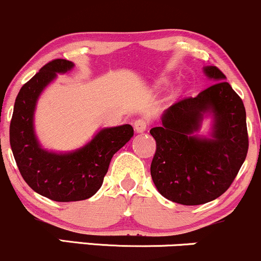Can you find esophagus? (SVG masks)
<instances>
[{"mask_svg": "<svg viewBox=\"0 0 261 261\" xmlns=\"http://www.w3.org/2000/svg\"><path fill=\"white\" fill-rule=\"evenodd\" d=\"M148 125H149V122L146 121V119L144 118L137 119V121L134 122V129H136L137 133H143V132L146 130Z\"/></svg>", "mask_w": 261, "mask_h": 261, "instance_id": "esophagus-1", "label": "esophagus"}]
</instances>
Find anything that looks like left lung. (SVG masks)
Returning <instances> with one entry per match:
<instances>
[{
    "mask_svg": "<svg viewBox=\"0 0 261 261\" xmlns=\"http://www.w3.org/2000/svg\"><path fill=\"white\" fill-rule=\"evenodd\" d=\"M212 86L176 102L150 129L156 151L150 174L158 191L185 206L207 203L232 185L248 153L247 115L242 98L216 66H204ZM213 118L208 137L198 136L201 121Z\"/></svg>",
    "mask_w": 261,
    "mask_h": 261,
    "instance_id": "obj_1",
    "label": "left lung"
}]
</instances>
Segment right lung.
I'll return each mask as SVG.
<instances>
[{"label":"right lung","instance_id":"1","mask_svg":"<svg viewBox=\"0 0 261 261\" xmlns=\"http://www.w3.org/2000/svg\"><path fill=\"white\" fill-rule=\"evenodd\" d=\"M74 67L55 59L22 86L10 125L11 149L20 175L37 194L58 202L86 200L98 191L111 159L133 137L130 124L102 128L87 144L67 153L44 149L34 130L37 102L46 86Z\"/></svg>","mask_w":261,"mask_h":261}]
</instances>
